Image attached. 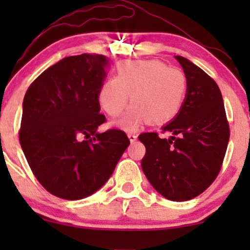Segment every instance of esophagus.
I'll list each match as a JSON object with an SVG mask.
<instances>
[{
    "label": "esophagus",
    "instance_id": "esophagus-1",
    "mask_svg": "<svg viewBox=\"0 0 250 250\" xmlns=\"http://www.w3.org/2000/svg\"><path fill=\"white\" fill-rule=\"evenodd\" d=\"M128 137L129 140H130V142H135L137 139V135L135 133H128Z\"/></svg>",
    "mask_w": 250,
    "mask_h": 250
}]
</instances>
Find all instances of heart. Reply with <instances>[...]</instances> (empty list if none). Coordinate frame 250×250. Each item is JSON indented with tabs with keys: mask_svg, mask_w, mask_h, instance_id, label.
<instances>
[{
	"mask_svg": "<svg viewBox=\"0 0 250 250\" xmlns=\"http://www.w3.org/2000/svg\"><path fill=\"white\" fill-rule=\"evenodd\" d=\"M115 73L102 83L97 100L108 115L115 117L127 107L130 94L134 107L119 121L122 128L130 130L146 121L166 123L182 107L188 81L181 68L160 60H125L117 63Z\"/></svg>",
	"mask_w": 250,
	"mask_h": 250,
	"instance_id": "heart-1",
	"label": "heart"
}]
</instances>
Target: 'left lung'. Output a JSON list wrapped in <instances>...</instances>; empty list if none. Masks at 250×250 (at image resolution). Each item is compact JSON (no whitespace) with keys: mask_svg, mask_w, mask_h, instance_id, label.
<instances>
[{"mask_svg":"<svg viewBox=\"0 0 250 250\" xmlns=\"http://www.w3.org/2000/svg\"><path fill=\"white\" fill-rule=\"evenodd\" d=\"M187 75L188 88L180 113L162 128L169 139L143 133L142 170L150 185L171 201L199 196L219 175L228 146L229 123L216 82L196 64L175 56Z\"/></svg>","mask_w":250,"mask_h":250,"instance_id":"obj_1","label":"left lung"}]
</instances>
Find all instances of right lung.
<instances>
[{
  "label": "right lung",
  "mask_w": 250,
  "mask_h": 250,
  "mask_svg": "<svg viewBox=\"0 0 250 250\" xmlns=\"http://www.w3.org/2000/svg\"><path fill=\"white\" fill-rule=\"evenodd\" d=\"M107 63L103 55L64 57L24 95L22 150L43 188L61 199L81 200L99 190L130 143L120 129L96 131L105 122L97 95Z\"/></svg>",
  "instance_id": "obj_1"
}]
</instances>
